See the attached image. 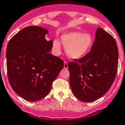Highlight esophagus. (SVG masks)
Segmentation results:
<instances>
[{
  "mask_svg": "<svg viewBox=\"0 0 125 125\" xmlns=\"http://www.w3.org/2000/svg\"><path fill=\"white\" fill-rule=\"evenodd\" d=\"M68 62L66 61H64V69H68Z\"/></svg>",
  "mask_w": 125,
  "mask_h": 125,
  "instance_id": "34e87169",
  "label": "esophagus"
}]
</instances>
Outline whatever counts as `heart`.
Instances as JSON below:
<instances>
[{
  "label": "heart",
  "mask_w": 125,
  "mask_h": 125,
  "mask_svg": "<svg viewBox=\"0 0 125 125\" xmlns=\"http://www.w3.org/2000/svg\"><path fill=\"white\" fill-rule=\"evenodd\" d=\"M62 43L66 47L68 55L74 59L82 58L90 50L92 45V38L89 34L79 32H69L61 36ZM53 49L56 54L60 52L61 43L57 39L53 41Z\"/></svg>",
  "instance_id": "obj_1"
}]
</instances>
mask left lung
I'll return each instance as SVG.
<instances>
[{"instance_id": "1", "label": "left lung", "mask_w": 125, "mask_h": 125, "mask_svg": "<svg viewBox=\"0 0 125 125\" xmlns=\"http://www.w3.org/2000/svg\"><path fill=\"white\" fill-rule=\"evenodd\" d=\"M118 66V49L116 40L107 31L98 28L91 51L68 64L73 94L82 102L97 100L113 83Z\"/></svg>"}]
</instances>
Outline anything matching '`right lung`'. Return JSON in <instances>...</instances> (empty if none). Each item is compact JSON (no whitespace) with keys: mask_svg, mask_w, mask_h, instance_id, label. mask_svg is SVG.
Returning <instances> with one entry per match:
<instances>
[{"mask_svg":"<svg viewBox=\"0 0 125 125\" xmlns=\"http://www.w3.org/2000/svg\"><path fill=\"white\" fill-rule=\"evenodd\" d=\"M48 33L40 26H28L7 44L9 82L14 91L26 101L35 102L47 95L64 67L62 59L50 54L53 42L45 38Z\"/></svg>","mask_w":125,"mask_h":125,"instance_id":"1","label":"right lung"}]
</instances>
